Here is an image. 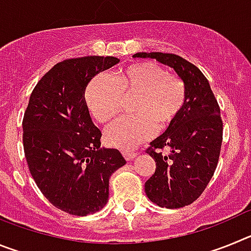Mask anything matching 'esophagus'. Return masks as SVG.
Wrapping results in <instances>:
<instances>
[{
  "instance_id": "obj_1",
  "label": "esophagus",
  "mask_w": 251,
  "mask_h": 251,
  "mask_svg": "<svg viewBox=\"0 0 251 251\" xmlns=\"http://www.w3.org/2000/svg\"><path fill=\"white\" fill-rule=\"evenodd\" d=\"M122 154H123V157L127 161H130V159H133L137 156L136 152H130V151H122Z\"/></svg>"
}]
</instances>
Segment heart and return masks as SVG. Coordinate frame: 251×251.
<instances>
[{
  "mask_svg": "<svg viewBox=\"0 0 251 251\" xmlns=\"http://www.w3.org/2000/svg\"><path fill=\"white\" fill-rule=\"evenodd\" d=\"M124 98H134L130 104L134 114L108 126L104 138L112 147L132 150L156 129H168L177 121L187 101V86L159 64L145 61L122 69L114 79L104 74L95 76L85 92L86 106L99 123L114 118Z\"/></svg>",
  "mask_w": 251,
  "mask_h": 251,
  "instance_id": "b5f03b06",
  "label": "heart"
}]
</instances>
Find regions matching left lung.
<instances>
[{
  "mask_svg": "<svg viewBox=\"0 0 251 251\" xmlns=\"http://www.w3.org/2000/svg\"><path fill=\"white\" fill-rule=\"evenodd\" d=\"M133 57L156 59L174 69L187 86L182 113L146 151L156 161L154 175L145 183L147 197L161 207H183L201 196L216 170L223 143L220 106L205 75L183 57L163 52Z\"/></svg>",
  "mask_w": 251,
  "mask_h": 251,
  "instance_id": "1",
  "label": "left lung"
}]
</instances>
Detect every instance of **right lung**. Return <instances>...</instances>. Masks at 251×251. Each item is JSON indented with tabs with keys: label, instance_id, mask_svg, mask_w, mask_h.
<instances>
[{
	"label": "right lung",
	"instance_id": "add662e5",
	"mask_svg": "<svg viewBox=\"0 0 251 251\" xmlns=\"http://www.w3.org/2000/svg\"><path fill=\"white\" fill-rule=\"evenodd\" d=\"M119 59L84 56L57 63L40 79L22 129L28 170L55 207L86 216L105 206L109 178L126 165L118 150L100 148L101 132L90 118L85 89L95 75Z\"/></svg>",
	"mask_w": 251,
	"mask_h": 251
}]
</instances>
